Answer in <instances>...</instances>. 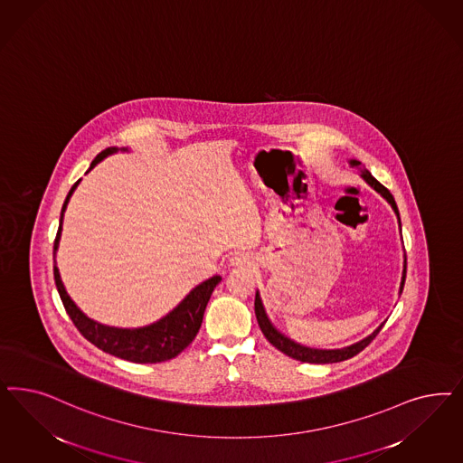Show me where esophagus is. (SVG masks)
<instances>
[{"instance_id": "34e87169", "label": "esophagus", "mask_w": 463, "mask_h": 463, "mask_svg": "<svg viewBox=\"0 0 463 463\" xmlns=\"http://www.w3.org/2000/svg\"><path fill=\"white\" fill-rule=\"evenodd\" d=\"M230 266L232 268H250V266H254V260L249 255L237 254L230 259Z\"/></svg>"}]
</instances>
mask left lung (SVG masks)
<instances>
[{
    "instance_id": "1",
    "label": "left lung",
    "mask_w": 463,
    "mask_h": 463,
    "mask_svg": "<svg viewBox=\"0 0 463 463\" xmlns=\"http://www.w3.org/2000/svg\"><path fill=\"white\" fill-rule=\"evenodd\" d=\"M349 165H351L353 168H358L359 174H361V179L364 180L372 189H374V191L382 195V197L387 201L388 204L392 206L395 216H397L399 228H401L399 208H397L395 199H393V195L390 194V191H388L387 187H383L378 180L374 179L373 175L370 174V170H366L364 165L358 162V160H349ZM405 272H407V259H405V255H403L402 278H401V286H399V295L402 293L403 283H405ZM255 317H257V322H259V327L262 330V334L266 335V339H268L269 343L272 344L276 349H279L281 353H284V354L289 356V358L297 359V361H301V363H314V364L339 363V361H345V359L356 356L368 344L373 341L374 337H376V334L382 330V327H383L385 322H387V320H383L378 327L374 328L370 335H366L364 339H361L358 343L345 345V347H339V349H317V347H308V345H303V344L289 339L288 335H284L281 330H278V328L274 327V324L270 322L268 312H266V308H264V303H262V298H260V293H259V291H255Z\"/></svg>"
}]
</instances>
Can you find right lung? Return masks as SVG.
Instances as JSON below:
<instances>
[{"mask_svg":"<svg viewBox=\"0 0 463 463\" xmlns=\"http://www.w3.org/2000/svg\"><path fill=\"white\" fill-rule=\"evenodd\" d=\"M119 151L124 153V151H129V148H116V146L105 148L102 153H99L95 156V160L90 165L89 172L95 165L105 160L107 156L119 153ZM78 184H80V180L75 182V185L66 195V201L61 209L58 235L54 240V281H56V288L60 291L61 301H62L66 312L87 341L116 358L126 359L131 363H162L166 359L175 358L189 344L194 341L201 324H203V317H204L206 305L211 298V293L214 291L216 284L222 281V276L216 274L206 281L197 284L174 310H170L160 320L145 326V327H110V326H104L100 322H95L93 318L83 314L71 297L68 295L64 284L61 281L60 269L56 266L58 264L56 255L60 249L64 211L68 208V203L75 193Z\"/></svg>","mask_w":463,"mask_h":463,"instance_id":"right-lung-1","label":"right lung"}]
</instances>
